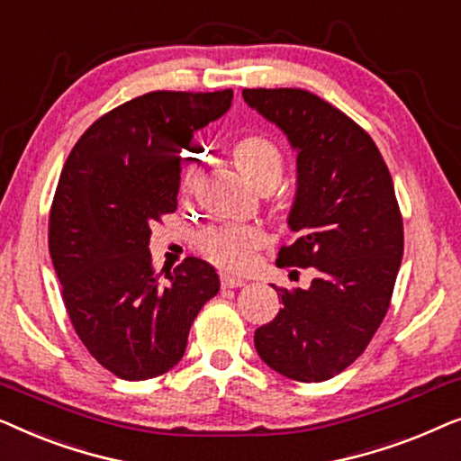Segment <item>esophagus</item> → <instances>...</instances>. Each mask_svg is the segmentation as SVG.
<instances>
[{
    "label": "esophagus",
    "mask_w": 461,
    "mask_h": 461,
    "mask_svg": "<svg viewBox=\"0 0 461 461\" xmlns=\"http://www.w3.org/2000/svg\"><path fill=\"white\" fill-rule=\"evenodd\" d=\"M245 279L241 276H235V275H222V285L224 287H243L245 285Z\"/></svg>",
    "instance_id": "34e87169"
}]
</instances>
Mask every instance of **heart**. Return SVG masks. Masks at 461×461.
<instances>
[{"instance_id":"heart-1","label":"heart","mask_w":461,"mask_h":461,"mask_svg":"<svg viewBox=\"0 0 461 461\" xmlns=\"http://www.w3.org/2000/svg\"><path fill=\"white\" fill-rule=\"evenodd\" d=\"M232 161L254 186L279 185L283 176V155L273 140L264 136L241 138L232 147ZM197 167H188L185 188H191ZM264 243L262 230L256 226H216L203 235V249L213 260L229 268H245L254 251Z\"/></svg>"}]
</instances>
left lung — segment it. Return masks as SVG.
<instances>
[{
    "mask_svg": "<svg viewBox=\"0 0 461 461\" xmlns=\"http://www.w3.org/2000/svg\"><path fill=\"white\" fill-rule=\"evenodd\" d=\"M295 150V194L276 267L314 268L306 289H276L279 314L256 330L258 355L298 382H323L367 348L386 317L402 258V218L375 142L306 90H243Z\"/></svg>",
    "mask_w": 461,
    "mask_h": 461,
    "instance_id": "left-lung-1",
    "label": "left lung"
}]
</instances>
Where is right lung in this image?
<instances>
[{
    "instance_id": "right-lung-1",
    "label": "right lung",
    "mask_w": 461,
    "mask_h": 461,
    "mask_svg": "<svg viewBox=\"0 0 461 461\" xmlns=\"http://www.w3.org/2000/svg\"><path fill=\"white\" fill-rule=\"evenodd\" d=\"M232 90L150 92L92 123L62 167L50 256L90 355L123 380L166 374L201 308L220 292L210 262L186 258L159 281L150 224L178 205L182 150L230 109Z\"/></svg>"
}]
</instances>
